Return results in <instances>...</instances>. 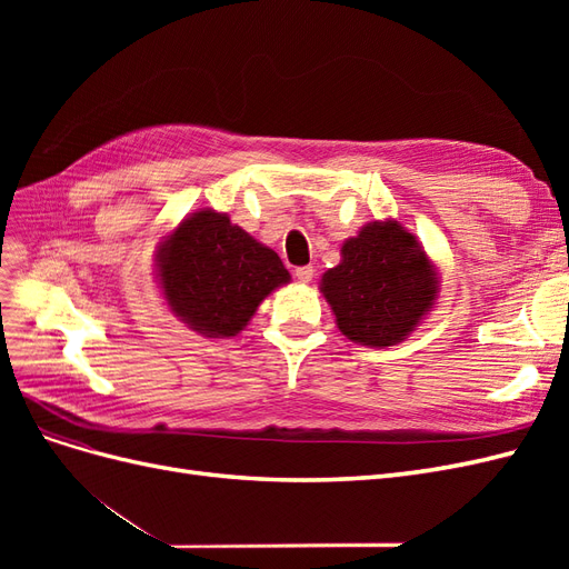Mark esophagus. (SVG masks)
I'll return each mask as SVG.
<instances>
[{"instance_id":"1","label":"esophagus","mask_w":569,"mask_h":569,"mask_svg":"<svg viewBox=\"0 0 569 569\" xmlns=\"http://www.w3.org/2000/svg\"><path fill=\"white\" fill-rule=\"evenodd\" d=\"M313 274H316V270H313V266H301V268H297V280L299 282H311L313 280Z\"/></svg>"}]
</instances>
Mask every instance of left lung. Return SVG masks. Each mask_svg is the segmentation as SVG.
Segmentation results:
<instances>
[{
    "label": "left lung",
    "instance_id": "1",
    "mask_svg": "<svg viewBox=\"0 0 569 569\" xmlns=\"http://www.w3.org/2000/svg\"><path fill=\"white\" fill-rule=\"evenodd\" d=\"M320 291L343 337L385 349L432 311L439 274L416 234L396 220H375L343 242L341 263L322 274Z\"/></svg>",
    "mask_w": 569,
    "mask_h": 569
}]
</instances>
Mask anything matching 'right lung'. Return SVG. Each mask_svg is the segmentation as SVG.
Wrapping results in <instances>:
<instances>
[{
  "instance_id": "add662e5",
  "label": "right lung",
  "mask_w": 569,
  "mask_h": 569,
  "mask_svg": "<svg viewBox=\"0 0 569 569\" xmlns=\"http://www.w3.org/2000/svg\"><path fill=\"white\" fill-rule=\"evenodd\" d=\"M157 278L173 316L203 337L226 339L242 332L291 274L230 216L201 209L159 242Z\"/></svg>"
}]
</instances>
